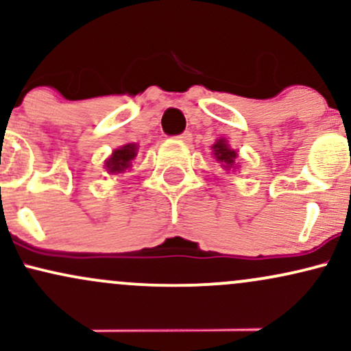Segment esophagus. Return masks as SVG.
<instances>
[{"label": "esophagus", "instance_id": "1", "mask_svg": "<svg viewBox=\"0 0 351 351\" xmlns=\"http://www.w3.org/2000/svg\"><path fill=\"white\" fill-rule=\"evenodd\" d=\"M178 138L181 140V142L189 143V142H191V140H193V135H191V132H183V134L178 135Z\"/></svg>", "mask_w": 351, "mask_h": 351}]
</instances>
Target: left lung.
I'll list each match as a JSON object with an SVG mask.
<instances>
[{"mask_svg": "<svg viewBox=\"0 0 351 351\" xmlns=\"http://www.w3.org/2000/svg\"><path fill=\"white\" fill-rule=\"evenodd\" d=\"M213 155H215L216 162L221 163V167L226 168V170H231V168H236V158L237 152L232 150L228 145L226 138L216 140V143L213 145Z\"/></svg>", "mask_w": 351, "mask_h": 351, "instance_id": "8db88e82", "label": "left lung"}]
</instances>
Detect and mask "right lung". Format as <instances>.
<instances>
[{"label": "right lung", "instance_id": "obj_1", "mask_svg": "<svg viewBox=\"0 0 351 351\" xmlns=\"http://www.w3.org/2000/svg\"><path fill=\"white\" fill-rule=\"evenodd\" d=\"M136 152H138V147L135 143H127L123 147L117 148V150L112 152V155L106 160V170L110 175H119V173H123L125 170L132 167V162L135 160Z\"/></svg>", "mask_w": 351, "mask_h": 351}]
</instances>
